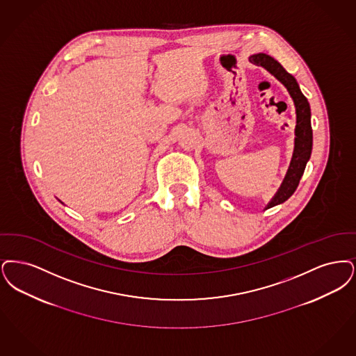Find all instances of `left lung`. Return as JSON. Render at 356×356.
I'll return each instance as SVG.
<instances>
[{
  "label": "left lung",
  "mask_w": 356,
  "mask_h": 356,
  "mask_svg": "<svg viewBox=\"0 0 356 356\" xmlns=\"http://www.w3.org/2000/svg\"><path fill=\"white\" fill-rule=\"evenodd\" d=\"M248 61L254 65L262 66L268 73L278 79L280 83L287 89L294 101L295 113H296V126H295L294 153L286 172V177L282 185L273 197V200L267 203L264 210L280 204L287 201L294 194L299 181L305 172L306 165L309 162L312 152V129H311V108L309 101L299 89V85L290 73L284 70V67L273 57L258 53L248 57Z\"/></svg>",
  "instance_id": "obj_1"
}]
</instances>
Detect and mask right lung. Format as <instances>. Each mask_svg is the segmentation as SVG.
Here are the masks:
<instances>
[{"mask_svg": "<svg viewBox=\"0 0 356 356\" xmlns=\"http://www.w3.org/2000/svg\"><path fill=\"white\" fill-rule=\"evenodd\" d=\"M60 202H61V201H60ZM61 203H62V202H61Z\"/></svg>", "mask_w": 356, "mask_h": 356, "instance_id": "right-lung-1", "label": "right lung"}]
</instances>
